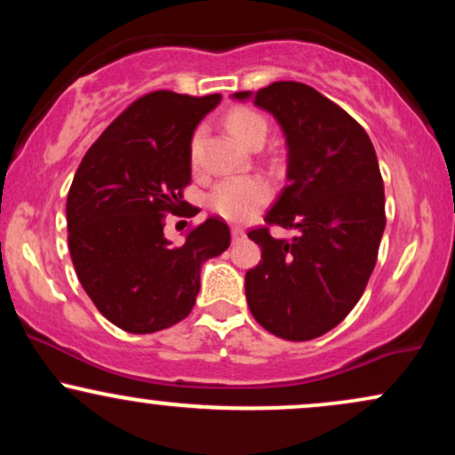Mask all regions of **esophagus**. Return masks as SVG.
I'll return each instance as SVG.
<instances>
[{
    "mask_svg": "<svg viewBox=\"0 0 455 455\" xmlns=\"http://www.w3.org/2000/svg\"><path fill=\"white\" fill-rule=\"evenodd\" d=\"M233 242H239V239H243L245 237V231L242 227H233Z\"/></svg>",
    "mask_w": 455,
    "mask_h": 455,
    "instance_id": "1",
    "label": "esophagus"
}]
</instances>
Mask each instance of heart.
I'll use <instances>...</instances> for the list:
<instances>
[{
	"label": "heart",
	"mask_w": 455,
	"mask_h": 455,
	"mask_svg": "<svg viewBox=\"0 0 455 455\" xmlns=\"http://www.w3.org/2000/svg\"><path fill=\"white\" fill-rule=\"evenodd\" d=\"M227 126L239 143H252L259 134H267V122L252 108H233L227 115ZM198 139L192 140V158H196ZM269 201V186L260 177L243 175L224 180L210 195L212 210L224 220L243 222L252 218Z\"/></svg>",
	"instance_id": "obj_1"
}]
</instances>
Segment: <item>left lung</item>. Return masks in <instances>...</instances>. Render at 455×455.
<instances>
[{
	"instance_id": "left-lung-1",
	"label": "left lung",
	"mask_w": 455,
	"mask_h": 455,
	"mask_svg": "<svg viewBox=\"0 0 455 455\" xmlns=\"http://www.w3.org/2000/svg\"><path fill=\"white\" fill-rule=\"evenodd\" d=\"M233 100H252L284 134L286 186L265 222L295 231L293 239L265 227L248 233L260 263L245 274V299L269 333L312 340L344 321L377 265L385 231L377 151L351 115L304 83L278 81Z\"/></svg>"
}]
</instances>
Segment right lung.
<instances>
[{
    "instance_id": "obj_1",
    "label": "right lung",
    "mask_w": 455,
    "mask_h": 455,
    "mask_svg": "<svg viewBox=\"0 0 455 455\" xmlns=\"http://www.w3.org/2000/svg\"><path fill=\"white\" fill-rule=\"evenodd\" d=\"M222 100L151 92L92 145L66 203L68 245L78 282L93 306L128 333H154L184 321L201 289V267L231 243L220 218L164 237L190 184L192 134ZM198 212V210H196Z\"/></svg>"
}]
</instances>
